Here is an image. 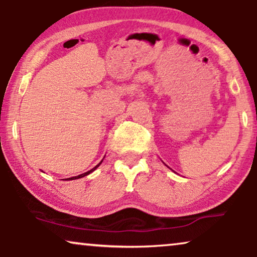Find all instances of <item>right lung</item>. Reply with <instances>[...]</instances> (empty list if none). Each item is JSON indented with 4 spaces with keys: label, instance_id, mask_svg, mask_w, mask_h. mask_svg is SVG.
<instances>
[{
    "label": "right lung",
    "instance_id": "1",
    "mask_svg": "<svg viewBox=\"0 0 257 257\" xmlns=\"http://www.w3.org/2000/svg\"><path fill=\"white\" fill-rule=\"evenodd\" d=\"M101 163H102V161H101L100 162V163L99 164H97L96 166H94V168L92 169V170H89V171H87V172H85V173H81V175H79V176H75V177H71V178H68V179H70V180H73V179H79V178H82V177H85V176H87V175H89V173H92L93 171H94V170H95L96 168H97V166H99Z\"/></svg>",
    "mask_w": 257,
    "mask_h": 257
}]
</instances>
